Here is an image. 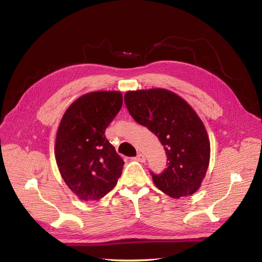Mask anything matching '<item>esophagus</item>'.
<instances>
[{
  "mask_svg": "<svg viewBox=\"0 0 262 262\" xmlns=\"http://www.w3.org/2000/svg\"><path fill=\"white\" fill-rule=\"evenodd\" d=\"M134 160L140 162V163H144V162H145V156H144L143 154L140 153V154H138L136 157H134Z\"/></svg>",
  "mask_w": 262,
  "mask_h": 262,
  "instance_id": "34e87169",
  "label": "esophagus"
}]
</instances>
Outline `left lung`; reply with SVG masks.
<instances>
[{
    "label": "left lung",
    "instance_id": "left-lung-1",
    "mask_svg": "<svg viewBox=\"0 0 262 262\" xmlns=\"http://www.w3.org/2000/svg\"><path fill=\"white\" fill-rule=\"evenodd\" d=\"M124 102L131 117L155 134L167 155V168L162 173L150 171L155 186L176 199L194 193L210 162L208 133L194 110L163 89L128 92Z\"/></svg>",
    "mask_w": 262,
    "mask_h": 262
}]
</instances>
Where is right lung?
<instances>
[{
  "instance_id": "obj_1",
  "label": "right lung",
  "mask_w": 262,
  "mask_h": 262,
  "mask_svg": "<svg viewBox=\"0 0 262 262\" xmlns=\"http://www.w3.org/2000/svg\"><path fill=\"white\" fill-rule=\"evenodd\" d=\"M121 106V93L94 92L76 99L62 117L55 160L63 180L82 200L101 199L121 176L124 162L105 136Z\"/></svg>"
}]
</instances>
